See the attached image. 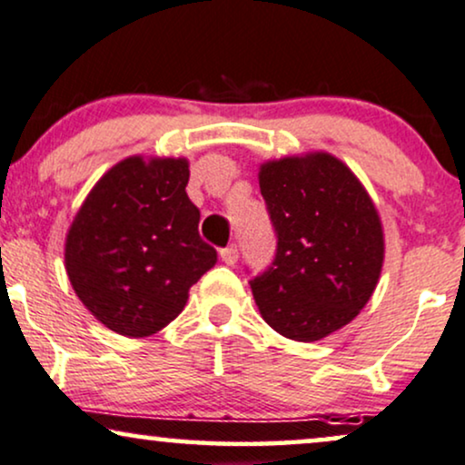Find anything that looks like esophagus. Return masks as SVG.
Here are the masks:
<instances>
[{
    "label": "esophagus",
    "instance_id": "1",
    "mask_svg": "<svg viewBox=\"0 0 465 465\" xmlns=\"http://www.w3.org/2000/svg\"><path fill=\"white\" fill-rule=\"evenodd\" d=\"M221 260L225 262L227 266L238 264V247H236V244H229V247L221 249Z\"/></svg>",
    "mask_w": 465,
    "mask_h": 465
}]
</instances>
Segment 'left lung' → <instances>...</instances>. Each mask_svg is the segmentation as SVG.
Masks as SVG:
<instances>
[{
  "mask_svg": "<svg viewBox=\"0 0 465 465\" xmlns=\"http://www.w3.org/2000/svg\"><path fill=\"white\" fill-rule=\"evenodd\" d=\"M260 190L277 253L251 279L255 303L277 333L316 342L353 321L377 288L385 253L377 208L324 151L262 164Z\"/></svg>",
  "mask_w": 465,
  "mask_h": 465,
  "instance_id": "left-lung-1",
  "label": "left lung"
}]
</instances>
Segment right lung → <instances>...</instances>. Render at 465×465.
Returning a JSON list of instances; mask_svg holds the SVG:
<instances>
[{
	"label": "right lung",
	"instance_id": "right-lung-1",
	"mask_svg": "<svg viewBox=\"0 0 465 465\" xmlns=\"http://www.w3.org/2000/svg\"><path fill=\"white\" fill-rule=\"evenodd\" d=\"M183 158L121 160L94 183L64 244L66 275L86 310L112 331L144 338L171 321L216 264L199 236Z\"/></svg>",
	"mask_w": 465,
	"mask_h": 465
}]
</instances>
